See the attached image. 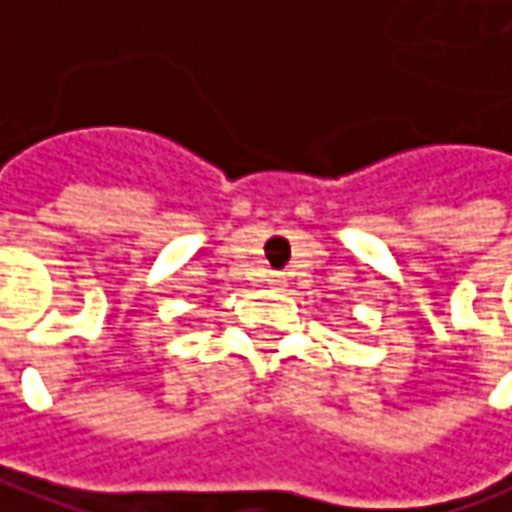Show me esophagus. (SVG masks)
I'll list each match as a JSON object with an SVG mask.
<instances>
[{"mask_svg": "<svg viewBox=\"0 0 512 512\" xmlns=\"http://www.w3.org/2000/svg\"><path fill=\"white\" fill-rule=\"evenodd\" d=\"M269 283H272V286H286V278H283V275H280V272H272V275H269Z\"/></svg>", "mask_w": 512, "mask_h": 512, "instance_id": "1", "label": "esophagus"}]
</instances>
